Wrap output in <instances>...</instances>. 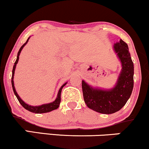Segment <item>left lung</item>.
<instances>
[{"label":"left lung","instance_id":"8db88e82","mask_svg":"<svg viewBox=\"0 0 149 149\" xmlns=\"http://www.w3.org/2000/svg\"><path fill=\"white\" fill-rule=\"evenodd\" d=\"M113 49L122 65L116 85L110 90L95 88L82 80L84 101L88 108L104 114L120 110L131 96L134 86V64L127 44L122 39L114 44Z\"/></svg>","mask_w":149,"mask_h":149}]
</instances>
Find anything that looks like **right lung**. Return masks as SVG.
<instances>
[{
  "instance_id": "obj_1",
  "label": "right lung",
  "mask_w": 149,
  "mask_h": 149,
  "mask_svg": "<svg viewBox=\"0 0 149 149\" xmlns=\"http://www.w3.org/2000/svg\"><path fill=\"white\" fill-rule=\"evenodd\" d=\"M29 38H30V37L28 39H27L26 42L24 44V45H22L21 47H20L19 50V52L17 53V59H16V61H15V65L13 66V75H12V81H11L13 91H14L15 96H16L19 102V103L21 104V105L22 106V107L24 108L25 109H26V110L32 112V113H47V112H49V111H52L55 110V109H58V108H59V104H60V102H61V90H62V88H64V86H65V85H66V84L67 83H64V84L61 87L60 89H59V92H58V94H57V98H56V100H54V102H51V103H49V104H42V105H40V106H36V107H33V106H31V105H29V104H26L25 102H24V101L22 100L21 98H20L19 96L18 95L17 92H16V90H15V85H14V80H13V78H14L15 68H16V65H17V62L19 61V56L20 52H21L22 49H23V47H24L26 44L28 42L29 39Z\"/></svg>"
}]
</instances>
